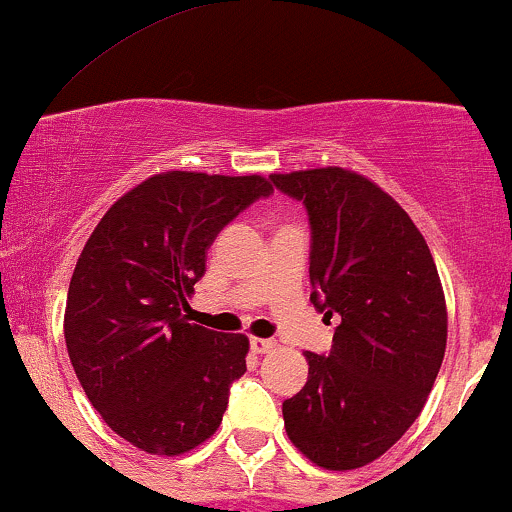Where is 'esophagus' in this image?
<instances>
[{
	"mask_svg": "<svg viewBox=\"0 0 512 512\" xmlns=\"http://www.w3.org/2000/svg\"><path fill=\"white\" fill-rule=\"evenodd\" d=\"M249 344L256 354H268V351H273L278 346L276 339H258V337H251Z\"/></svg>",
	"mask_w": 512,
	"mask_h": 512,
	"instance_id": "34e87169",
	"label": "esophagus"
}]
</instances>
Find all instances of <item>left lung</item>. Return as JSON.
Wrapping results in <instances>:
<instances>
[{
    "mask_svg": "<svg viewBox=\"0 0 512 512\" xmlns=\"http://www.w3.org/2000/svg\"><path fill=\"white\" fill-rule=\"evenodd\" d=\"M268 183L305 205L310 300L337 324L327 354H305L310 373L283 403L285 430L317 466L359 469L408 432L442 366L437 266L408 212L364 175L315 168Z\"/></svg>",
    "mask_w": 512,
    "mask_h": 512,
    "instance_id": "obj_1",
    "label": "left lung"
}]
</instances>
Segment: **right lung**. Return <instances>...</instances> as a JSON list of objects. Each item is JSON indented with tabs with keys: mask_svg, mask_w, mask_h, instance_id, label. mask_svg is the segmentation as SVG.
I'll return each instance as SVG.
<instances>
[{
	"mask_svg": "<svg viewBox=\"0 0 512 512\" xmlns=\"http://www.w3.org/2000/svg\"><path fill=\"white\" fill-rule=\"evenodd\" d=\"M271 192L261 175L170 170L126 192L87 239L65 344L90 403L134 447L175 456L217 432L249 339L183 312L217 234Z\"/></svg>",
	"mask_w": 512,
	"mask_h": 512,
	"instance_id": "right-lung-1",
	"label": "right lung"
}]
</instances>
